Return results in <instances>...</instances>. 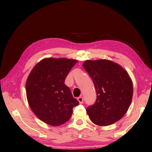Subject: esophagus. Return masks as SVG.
I'll use <instances>...</instances> for the list:
<instances>
[{
    "mask_svg": "<svg viewBox=\"0 0 152 152\" xmlns=\"http://www.w3.org/2000/svg\"><path fill=\"white\" fill-rule=\"evenodd\" d=\"M77 99H78V101H79V103H80V104H82V103H83L84 99H83V97L82 96H80V97H79L78 98H77Z\"/></svg>",
    "mask_w": 152,
    "mask_h": 152,
    "instance_id": "obj_1",
    "label": "esophagus"
}]
</instances>
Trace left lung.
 <instances>
[{"mask_svg": "<svg viewBox=\"0 0 152 152\" xmlns=\"http://www.w3.org/2000/svg\"><path fill=\"white\" fill-rule=\"evenodd\" d=\"M83 67L95 86L97 98L86 112L99 126L116 122L126 114L132 100V80L122 67L108 60H86Z\"/></svg>", "mask_w": 152, "mask_h": 152, "instance_id": "left-lung-1", "label": "left lung"}]
</instances>
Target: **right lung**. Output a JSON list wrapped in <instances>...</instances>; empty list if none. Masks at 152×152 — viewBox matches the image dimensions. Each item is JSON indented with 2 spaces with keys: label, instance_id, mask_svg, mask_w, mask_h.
<instances>
[{
  "label": "right lung",
  "instance_id": "obj_1",
  "mask_svg": "<svg viewBox=\"0 0 152 152\" xmlns=\"http://www.w3.org/2000/svg\"><path fill=\"white\" fill-rule=\"evenodd\" d=\"M77 62L67 58H45L34 66L28 77L26 92L30 109L39 120L53 126L67 122L79 102L64 81Z\"/></svg>",
  "mask_w": 152,
  "mask_h": 152
}]
</instances>
